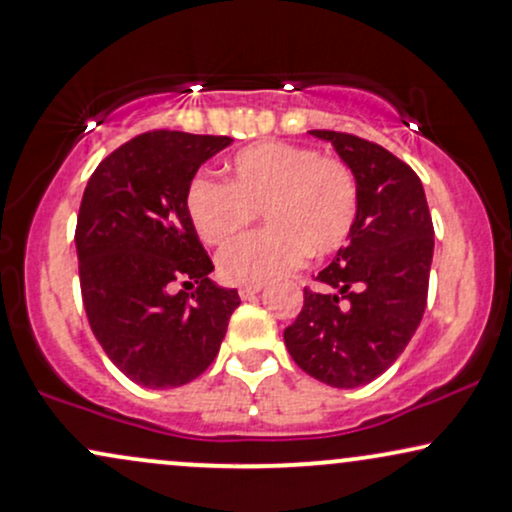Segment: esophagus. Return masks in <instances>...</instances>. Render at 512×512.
<instances>
[{"label": "esophagus", "instance_id": "1", "mask_svg": "<svg viewBox=\"0 0 512 512\" xmlns=\"http://www.w3.org/2000/svg\"><path fill=\"white\" fill-rule=\"evenodd\" d=\"M260 291H262V286H240V289H238L240 298H243V301H248V298H252V296H255V293H260Z\"/></svg>", "mask_w": 512, "mask_h": 512}]
</instances>
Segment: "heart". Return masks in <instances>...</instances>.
Returning <instances> with one entry per match:
<instances>
[{"instance_id":"heart-1","label":"heart","mask_w":512,"mask_h":512,"mask_svg":"<svg viewBox=\"0 0 512 512\" xmlns=\"http://www.w3.org/2000/svg\"><path fill=\"white\" fill-rule=\"evenodd\" d=\"M187 216L207 245L236 238L262 211L264 231L233 240L216 257L228 284L262 286L349 240L358 182L342 158L284 142H260L228 163V185L197 173L187 185Z\"/></svg>"}]
</instances>
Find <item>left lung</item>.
<instances>
[{
	"mask_svg": "<svg viewBox=\"0 0 512 512\" xmlns=\"http://www.w3.org/2000/svg\"><path fill=\"white\" fill-rule=\"evenodd\" d=\"M327 139L358 182L349 243L305 289L284 330L298 368L332 387H361L383 375L414 337L428 298L433 221L419 175L368 139L310 129Z\"/></svg>",
	"mask_w": 512,
	"mask_h": 512,
	"instance_id": "1",
	"label": "left lung"
}]
</instances>
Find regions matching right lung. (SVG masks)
<instances>
[{"label": "right lung", "mask_w": 512, "mask_h": 512, "mask_svg": "<svg viewBox=\"0 0 512 512\" xmlns=\"http://www.w3.org/2000/svg\"><path fill=\"white\" fill-rule=\"evenodd\" d=\"M231 137L154 129L105 156L76 219L81 298L98 344L129 380L180 387L211 366L240 305L221 289L187 216V185ZM198 289L175 292V285Z\"/></svg>", "instance_id": "right-lung-1"}]
</instances>
